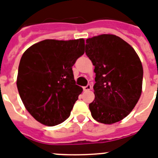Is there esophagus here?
Masks as SVG:
<instances>
[{
  "instance_id": "obj_1",
  "label": "esophagus",
  "mask_w": 158,
  "mask_h": 158,
  "mask_svg": "<svg viewBox=\"0 0 158 158\" xmlns=\"http://www.w3.org/2000/svg\"><path fill=\"white\" fill-rule=\"evenodd\" d=\"M90 89H92L91 85H86V86L83 87V90H84V91H89Z\"/></svg>"
}]
</instances>
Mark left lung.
Returning a JSON list of instances; mask_svg holds the SVG:
<instances>
[{"instance_id":"8db88e82","label":"left lung","mask_w":158,"mask_h":158,"mask_svg":"<svg viewBox=\"0 0 158 158\" xmlns=\"http://www.w3.org/2000/svg\"><path fill=\"white\" fill-rule=\"evenodd\" d=\"M85 54L95 66L93 118L111 124L130 114L142 93L143 69L133 47L114 35L87 39Z\"/></svg>"}]
</instances>
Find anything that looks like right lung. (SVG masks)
Wrapping results in <instances>:
<instances>
[{
	"label": "right lung",
	"mask_w": 158,
	"mask_h": 158,
	"mask_svg": "<svg viewBox=\"0 0 158 158\" xmlns=\"http://www.w3.org/2000/svg\"><path fill=\"white\" fill-rule=\"evenodd\" d=\"M83 39L46 40L22 55L16 81L19 94L32 116L47 126L62 123L70 115L82 88L72 67L85 53Z\"/></svg>",
	"instance_id": "1"
}]
</instances>
